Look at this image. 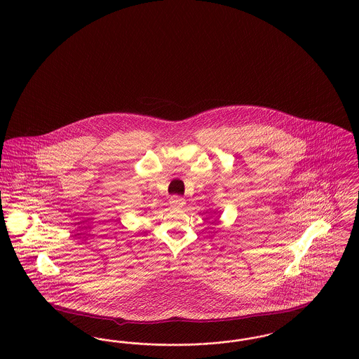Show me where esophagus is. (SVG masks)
Returning a JSON list of instances; mask_svg holds the SVG:
<instances>
[{
    "mask_svg": "<svg viewBox=\"0 0 359 359\" xmlns=\"http://www.w3.org/2000/svg\"><path fill=\"white\" fill-rule=\"evenodd\" d=\"M171 205L173 207H183V205H186V201L183 198H180V196H172Z\"/></svg>",
    "mask_w": 359,
    "mask_h": 359,
    "instance_id": "obj_1",
    "label": "esophagus"
}]
</instances>
